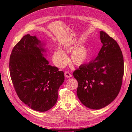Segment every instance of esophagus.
Returning <instances> with one entry per match:
<instances>
[{
    "instance_id": "esophagus-1",
    "label": "esophagus",
    "mask_w": 132,
    "mask_h": 132,
    "mask_svg": "<svg viewBox=\"0 0 132 132\" xmlns=\"http://www.w3.org/2000/svg\"><path fill=\"white\" fill-rule=\"evenodd\" d=\"M64 74L66 78H70L71 77V74L69 72V71H65Z\"/></svg>"
}]
</instances>
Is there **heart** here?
Here are the masks:
<instances>
[{"instance_id": "heart-1", "label": "heart", "mask_w": 132, "mask_h": 132, "mask_svg": "<svg viewBox=\"0 0 132 132\" xmlns=\"http://www.w3.org/2000/svg\"><path fill=\"white\" fill-rule=\"evenodd\" d=\"M72 47L70 46H65L64 49L70 51ZM88 51L84 46H80L72 51L70 55L71 62L75 65H80L84 63L88 58ZM52 60L54 64L58 67H64L68 62V59L65 54L61 49L55 50L53 54Z\"/></svg>"}]
</instances>
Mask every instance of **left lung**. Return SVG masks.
Returning a JSON list of instances; mask_svg holds the SVG:
<instances>
[{"instance_id": "1", "label": "left lung", "mask_w": 132, "mask_h": 132, "mask_svg": "<svg viewBox=\"0 0 132 132\" xmlns=\"http://www.w3.org/2000/svg\"><path fill=\"white\" fill-rule=\"evenodd\" d=\"M100 39L102 47L97 57L73 72L78 82L77 93L80 101L94 110L105 107L116 98L125 68L117 42L104 31H100Z\"/></svg>"}]
</instances>
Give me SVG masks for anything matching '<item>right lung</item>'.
<instances>
[{
  "label": "right lung",
  "mask_w": 132,
  "mask_h": 132,
  "mask_svg": "<svg viewBox=\"0 0 132 132\" xmlns=\"http://www.w3.org/2000/svg\"><path fill=\"white\" fill-rule=\"evenodd\" d=\"M42 47L36 36H24L12 50L9 71L19 98L32 110L45 112L57 102L64 74L49 64Z\"/></svg>",
  "instance_id": "1"
}]
</instances>
